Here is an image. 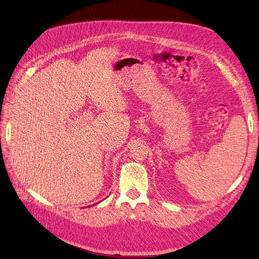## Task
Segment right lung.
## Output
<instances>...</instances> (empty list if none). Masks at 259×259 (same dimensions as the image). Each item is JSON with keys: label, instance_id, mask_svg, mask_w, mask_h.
<instances>
[{"label": "right lung", "instance_id": "obj_1", "mask_svg": "<svg viewBox=\"0 0 259 259\" xmlns=\"http://www.w3.org/2000/svg\"><path fill=\"white\" fill-rule=\"evenodd\" d=\"M98 203H99V202H98ZM96 204H97V203H96Z\"/></svg>", "mask_w": 259, "mask_h": 259}]
</instances>
